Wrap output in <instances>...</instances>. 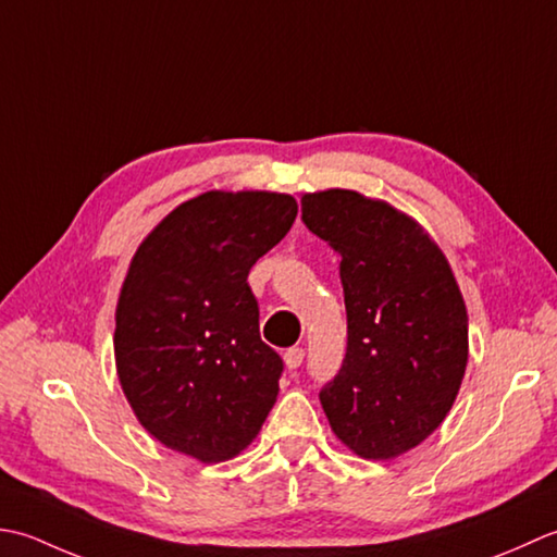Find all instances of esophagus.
<instances>
[{
    "label": "esophagus",
    "instance_id": "obj_1",
    "mask_svg": "<svg viewBox=\"0 0 557 557\" xmlns=\"http://www.w3.org/2000/svg\"><path fill=\"white\" fill-rule=\"evenodd\" d=\"M283 360H286L288 370H298L302 366V360H305V348H300V346L288 348L286 354H283Z\"/></svg>",
    "mask_w": 557,
    "mask_h": 557
}]
</instances>
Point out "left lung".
<instances>
[{"instance_id": "left-lung-1", "label": "left lung", "mask_w": 557, "mask_h": 557, "mask_svg": "<svg viewBox=\"0 0 557 557\" xmlns=\"http://www.w3.org/2000/svg\"><path fill=\"white\" fill-rule=\"evenodd\" d=\"M302 223L342 257L348 344L320 389L334 433L366 459L423 442L457 399L469 317L445 255L421 225L350 189L302 197Z\"/></svg>"}]
</instances>
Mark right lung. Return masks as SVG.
Returning <instances> with one entry per match:
<instances>
[{
    "label": "right lung",
    "mask_w": 557,
    "mask_h": 557,
    "mask_svg": "<svg viewBox=\"0 0 557 557\" xmlns=\"http://www.w3.org/2000/svg\"><path fill=\"white\" fill-rule=\"evenodd\" d=\"M298 203L276 191H207L168 213L132 259L115 360L139 423L203 463L255 440L283 358L259 336L249 269L278 245Z\"/></svg>",
    "instance_id": "add662e5"
}]
</instances>
